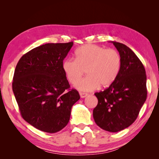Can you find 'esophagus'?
<instances>
[{
  "mask_svg": "<svg viewBox=\"0 0 159 159\" xmlns=\"http://www.w3.org/2000/svg\"><path fill=\"white\" fill-rule=\"evenodd\" d=\"M88 93H80V96L81 98H84L85 97L88 96Z\"/></svg>",
  "mask_w": 159,
  "mask_h": 159,
  "instance_id": "obj_1",
  "label": "esophagus"
}]
</instances>
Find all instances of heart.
Instances as JSON below:
<instances>
[{
	"mask_svg": "<svg viewBox=\"0 0 159 159\" xmlns=\"http://www.w3.org/2000/svg\"><path fill=\"white\" fill-rule=\"evenodd\" d=\"M76 59L67 58L62 69L68 81L74 84L86 69L88 76L78 82L75 87L80 91H92L99 85L107 87L116 79L120 71L121 59L116 50L87 44L76 50Z\"/></svg>",
	"mask_w": 159,
	"mask_h": 159,
	"instance_id": "b5f03b06",
	"label": "heart"
}]
</instances>
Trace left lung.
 Segmentation results:
<instances>
[{"label":"left lung","instance_id":"obj_1","mask_svg":"<svg viewBox=\"0 0 159 159\" xmlns=\"http://www.w3.org/2000/svg\"><path fill=\"white\" fill-rule=\"evenodd\" d=\"M121 59L120 71L107 89L95 93L98 99L94 120L104 130L116 133L134 122L146 101L147 76L144 65L130 48L112 41Z\"/></svg>","mask_w":159,"mask_h":159}]
</instances>
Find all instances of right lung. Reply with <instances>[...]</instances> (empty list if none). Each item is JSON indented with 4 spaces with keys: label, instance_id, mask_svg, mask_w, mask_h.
Masks as SVG:
<instances>
[{
    "label": "right lung",
    "instance_id": "obj_1",
    "mask_svg": "<svg viewBox=\"0 0 159 159\" xmlns=\"http://www.w3.org/2000/svg\"><path fill=\"white\" fill-rule=\"evenodd\" d=\"M74 43H46L25 54L15 70L12 90L21 116L39 130L57 133L69 123L80 99L62 69Z\"/></svg>",
    "mask_w": 159,
    "mask_h": 159
}]
</instances>
